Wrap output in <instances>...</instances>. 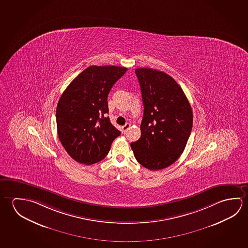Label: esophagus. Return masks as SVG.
<instances>
[{"mask_svg":"<svg viewBox=\"0 0 248 248\" xmlns=\"http://www.w3.org/2000/svg\"><path fill=\"white\" fill-rule=\"evenodd\" d=\"M130 124H129V123H127L125 125H124L122 127V130H123V133L124 134H125L126 132H127V130H129L130 129Z\"/></svg>","mask_w":248,"mask_h":248,"instance_id":"1","label":"esophagus"}]
</instances>
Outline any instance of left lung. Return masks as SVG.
<instances>
[{"instance_id":"1","label":"left lung","mask_w":248,"mask_h":248,"mask_svg":"<svg viewBox=\"0 0 248 248\" xmlns=\"http://www.w3.org/2000/svg\"><path fill=\"white\" fill-rule=\"evenodd\" d=\"M135 73L144 110L141 138L130 146L141 165L163 170L175 163L186 147L193 126L192 108L181 86L167 73L151 68Z\"/></svg>"}]
</instances>
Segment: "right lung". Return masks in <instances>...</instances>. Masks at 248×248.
<instances>
[{
    "mask_svg": "<svg viewBox=\"0 0 248 248\" xmlns=\"http://www.w3.org/2000/svg\"><path fill=\"white\" fill-rule=\"evenodd\" d=\"M126 67L91 65L70 83L56 109L58 136L76 162L91 165L106 157L121 132L110 121L108 94Z\"/></svg>",
    "mask_w": 248,
    "mask_h": 248,
    "instance_id": "right-lung-1",
    "label": "right lung"
}]
</instances>
